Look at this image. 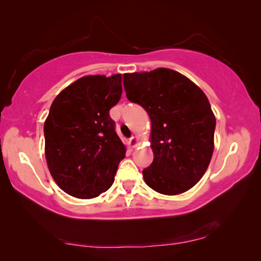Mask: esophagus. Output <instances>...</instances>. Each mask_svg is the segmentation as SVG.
<instances>
[{
  "instance_id": "1",
  "label": "esophagus",
  "mask_w": 261,
  "mask_h": 261,
  "mask_svg": "<svg viewBox=\"0 0 261 261\" xmlns=\"http://www.w3.org/2000/svg\"><path fill=\"white\" fill-rule=\"evenodd\" d=\"M130 146L131 147H137L138 145H139V139H138V137L137 136H132V137L130 138Z\"/></svg>"
}]
</instances>
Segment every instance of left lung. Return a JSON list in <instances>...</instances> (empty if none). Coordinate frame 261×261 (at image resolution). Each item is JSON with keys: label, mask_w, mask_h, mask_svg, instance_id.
Masks as SVG:
<instances>
[{"label": "left lung", "mask_w": 261, "mask_h": 261, "mask_svg": "<svg viewBox=\"0 0 261 261\" xmlns=\"http://www.w3.org/2000/svg\"><path fill=\"white\" fill-rule=\"evenodd\" d=\"M127 100L151 119L153 163L143 171L148 187L179 195L194 187L214 152L216 118L205 94L187 76L169 68L123 74Z\"/></svg>", "instance_id": "8db88e82"}]
</instances>
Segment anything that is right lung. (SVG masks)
<instances>
[{"instance_id":"add662e5","label":"right lung","mask_w":261,"mask_h":261,"mask_svg":"<svg viewBox=\"0 0 261 261\" xmlns=\"http://www.w3.org/2000/svg\"><path fill=\"white\" fill-rule=\"evenodd\" d=\"M122 74L86 75L57 95L44 123L45 158L56 184L82 200L114 184L126 147L109 110L121 100Z\"/></svg>"}]
</instances>
